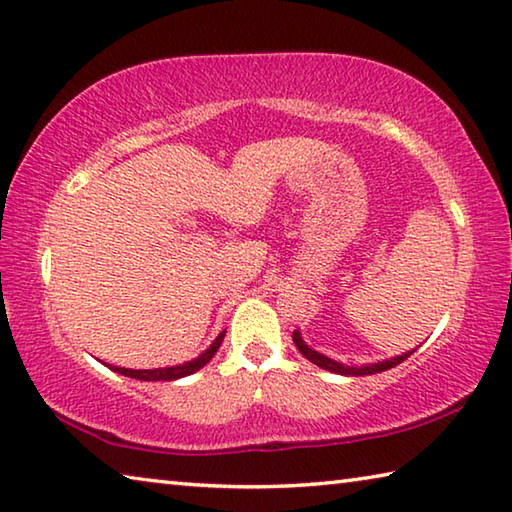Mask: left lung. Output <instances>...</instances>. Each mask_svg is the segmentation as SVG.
<instances>
[{
    "instance_id": "8db88e82",
    "label": "left lung",
    "mask_w": 512,
    "mask_h": 512,
    "mask_svg": "<svg viewBox=\"0 0 512 512\" xmlns=\"http://www.w3.org/2000/svg\"><path fill=\"white\" fill-rule=\"evenodd\" d=\"M293 342H295V347L300 349L302 356H304L306 360H311L313 365H318V367L327 369V371H333V374H342V376H367V374H378V371H387V369L396 367L398 362H403L405 358H410L412 353H414V351H407V353H403V356H396V358H392V360L376 362V365H367V367H347V365H340V362L331 360V358H327V356H322V353H318V351L309 349V345H304L300 331H293Z\"/></svg>"
}]
</instances>
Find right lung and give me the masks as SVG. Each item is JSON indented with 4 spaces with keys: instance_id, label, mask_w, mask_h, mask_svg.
<instances>
[{
    "instance_id": "right-lung-1",
    "label": "right lung",
    "mask_w": 512,
    "mask_h": 512,
    "mask_svg": "<svg viewBox=\"0 0 512 512\" xmlns=\"http://www.w3.org/2000/svg\"><path fill=\"white\" fill-rule=\"evenodd\" d=\"M226 331H221L217 340L212 342L208 351H203L199 358H194L190 362H183V365H176V367H165V369H125V367H114V371L129 378H136V380H176V378H183V376H190L194 371L201 369L203 365H208L215 356L217 349L221 347V342H224Z\"/></svg>"
}]
</instances>
